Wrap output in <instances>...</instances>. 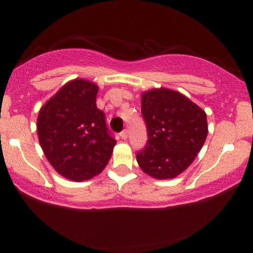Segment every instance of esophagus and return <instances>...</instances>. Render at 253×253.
<instances>
[{
    "label": "esophagus",
    "instance_id": "34e87169",
    "mask_svg": "<svg viewBox=\"0 0 253 253\" xmlns=\"http://www.w3.org/2000/svg\"><path fill=\"white\" fill-rule=\"evenodd\" d=\"M120 136H121V139H124V140H126L127 136H128V130H127V129H124L123 132L120 133Z\"/></svg>",
    "mask_w": 253,
    "mask_h": 253
}]
</instances>
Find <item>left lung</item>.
<instances>
[{
    "mask_svg": "<svg viewBox=\"0 0 253 253\" xmlns=\"http://www.w3.org/2000/svg\"><path fill=\"white\" fill-rule=\"evenodd\" d=\"M147 143L136 153L140 169L157 179L175 178L189 165L208 134L205 110L170 89H152L141 96Z\"/></svg>",
    "mask_w": 253,
    "mask_h": 253,
    "instance_id": "obj_1",
    "label": "left lung"
}]
</instances>
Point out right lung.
Listing matches in <instances>:
<instances>
[{"instance_id":"add662e5","label":"right lung","mask_w":253,"mask_h":253,"mask_svg":"<svg viewBox=\"0 0 253 253\" xmlns=\"http://www.w3.org/2000/svg\"><path fill=\"white\" fill-rule=\"evenodd\" d=\"M97 91L95 83L76 78L58 90L38 115V138L46 158L71 181L98 175L117 144L104 113L96 107Z\"/></svg>"}]
</instances>
